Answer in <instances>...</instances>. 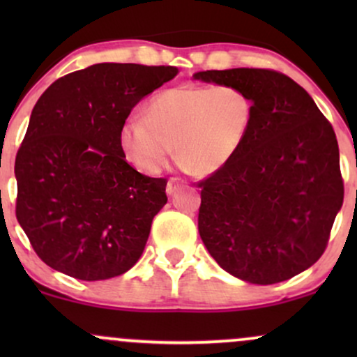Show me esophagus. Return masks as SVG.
Here are the masks:
<instances>
[{"mask_svg": "<svg viewBox=\"0 0 357 357\" xmlns=\"http://www.w3.org/2000/svg\"><path fill=\"white\" fill-rule=\"evenodd\" d=\"M181 188H184V181H183V179H179V178H171L169 181H167L166 192H167V195H169V196H173L174 192L181 190Z\"/></svg>", "mask_w": 357, "mask_h": 357, "instance_id": "esophagus-1", "label": "esophagus"}]
</instances>
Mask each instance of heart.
I'll return each mask as SVG.
<instances>
[{
	"label": "heart",
	"instance_id": "obj_1",
	"mask_svg": "<svg viewBox=\"0 0 357 357\" xmlns=\"http://www.w3.org/2000/svg\"><path fill=\"white\" fill-rule=\"evenodd\" d=\"M255 122V100L240 85L184 84L149 100L146 116H129L119 130L127 161L141 173L162 171L171 153L196 176L227 167Z\"/></svg>",
	"mask_w": 357,
	"mask_h": 357
}]
</instances>
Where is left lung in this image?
<instances>
[{"instance_id": "8db88e82", "label": "left lung", "mask_w": 357, "mask_h": 357, "mask_svg": "<svg viewBox=\"0 0 357 357\" xmlns=\"http://www.w3.org/2000/svg\"><path fill=\"white\" fill-rule=\"evenodd\" d=\"M243 87L255 122L243 149L199 183L198 230L218 265L248 284L284 282L312 267L344 199L331 122L290 77L267 68L195 73Z\"/></svg>"}]
</instances>
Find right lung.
I'll return each mask as SVG.
<instances>
[{
  "mask_svg": "<svg viewBox=\"0 0 357 357\" xmlns=\"http://www.w3.org/2000/svg\"><path fill=\"white\" fill-rule=\"evenodd\" d=\"M176 67L96 63L55 80L31 110L16 154V218L48 267L105 280L136 265L167 202L165 178L137 173L119 130Z\"/></svg>",
  "mask_w": 357,
  "mask_h": 357,
  "instance_id": "obj_1",
  "label": "right lung"
}]
</instances>
